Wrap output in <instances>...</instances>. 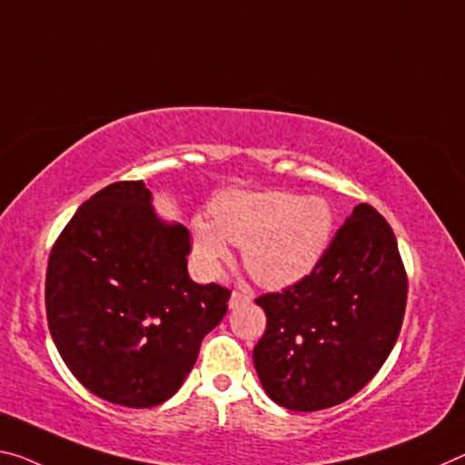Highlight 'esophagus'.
<instances>
[{
  "mask_svg": "<svg viewBox=\"0 0 465 465\" xmlns=\"http://www.w3.org/2000/svg\"><path fill=\"white\" fill-rule=\"evenodd\" d=\"M250 302H252V293H248V292H238V290H235V292L232 293V298H230V308L244 306V304H250Z\"/></svg>",
  "mask_w": 465,
  "mask_h": 465,
  "instance_id": "34e87169",
  "label": "esophagus"
}]
</instances>
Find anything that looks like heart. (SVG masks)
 <instances>
[{"instance_id": "heart-1", "label": "heart", "mask_w": 465, "mask_h": 465, "mask_svg": "<svg viewBox=\"0 0 465 465\" xmlns=\"http://www.w3.org/2000/svg\"><path fill=\"white\" fill-rule=\"evenodd\" d=\"M213 221H193L194 250L206 271L227 259L232 244L256 282L285 287L311 272L331 242L333 209L321 196L292 193H227L211 204Z\"/></svg>"}]
</instances>
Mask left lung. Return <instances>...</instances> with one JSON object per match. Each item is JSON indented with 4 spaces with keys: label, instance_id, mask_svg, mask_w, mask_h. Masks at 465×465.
I'll use <instances>...</instances> for the list:
<instances>
[{
    "label": "left lung",
    "instance_id": "left-lung-1",
    "mask_svg": "<svg viewBox=\"0 0 465 465\" xmlns=\"http://www.w3.org/2000/svg\"><path fill=\"white\" fill-rule=\"evenodd\" d=\"M408 275L395 233L371 204L353 206L316 267L256 298L264 329L254 368L272 401L316 411L356 395L400 335Z\"/></svg>",
    "mask_w": 465,
    "mask_h": 465
}]
</instances>
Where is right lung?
<instances>
[{"label": "right lung", "mask_w": 465, "mask_h": 465, "mask_svg": "<svg viewBox=\"0 0 465 465\" xmlns=\"http://www.w3.org/2000/svg\"><path fill=\"white\" fill-rule=\"evenodd\" d=\"M190 232L154 215L143 180L93 194L51 248L45 308L65 366L126 408L167 401L193 371L232 292L188 275Z\"/></svg>", "instance_id": "add662e5"}]
</instances>
